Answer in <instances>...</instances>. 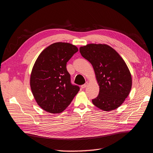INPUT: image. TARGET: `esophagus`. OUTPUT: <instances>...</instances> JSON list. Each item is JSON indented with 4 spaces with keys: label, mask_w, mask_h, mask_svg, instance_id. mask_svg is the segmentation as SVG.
I'll use <instances>...</instances> for the list:
<instances>
[{
    "label": "esophagus",
    "mask_w": 153,
    "mask_h": 153,
    "mask_svg": "<svg viewBox=\"0 0 153 153\" xmlns=\"http://www.w3.org/2000/svg\"><path fill=\"white\" fill-rule=\"evenodd\" d=\"M87 85H88V83H85V84L82 85V88L83 89H84V88H85L87 86Z\"/></svg>",
    "instance_id": "1"
}]
</instances>
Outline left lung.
Returning a JSON list of instances; mask_svg holds the SVG:
<instances>
[{
    "label": "left lung",
    "mask_w": 153,
    "mask_h": 153,
    "mask_svg": "<svg viewBox=\"0 0 153 153\" xmlns=\"http://www.w3.org/2000/svg\"><path fill=\"white\" fill-rule=\"evenodd\" d=\"M82 56L92 64L100 93L92 102L104 111L116 109L130 92L132 79L130 70L117 52L107 44H89L79 48Z\"/></svg>",
    "instance_id": "left-lung-1"
}]
</instances>
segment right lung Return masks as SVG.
Here are the masks:
<instances>
[{
  "mask_svg": "<svg viewBox=\"0 0 153 153\" xmlns=\"http://www.w3.org/2000/svg\"><path fill=\"white\" fill-rule=\"evenodd\" d=\"M74 45L56 42L46 48L36 60L30 77V86L36 101L49 113L64 111L79 91L71 83L67 62L78 52Z\"/></svg>",
  "mask_w": 153,
  "mask_h": 153,
  "instance_id": "right-lung-1",
  "label": "right lung"
}]
</instances>
